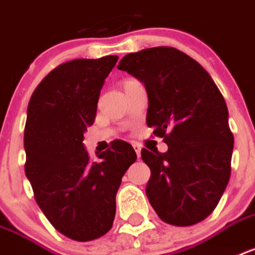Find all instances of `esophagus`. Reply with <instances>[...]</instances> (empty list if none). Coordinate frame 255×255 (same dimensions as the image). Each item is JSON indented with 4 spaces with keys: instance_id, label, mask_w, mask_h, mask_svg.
I'll list each match as a JSON object with an SVG mask.
<instances>
[{
    "instance_id": "obj_1",
    "label": "esophagus",
    "mask_w": 255,
    "mask_h": 255,
    "mask_svg": "<svg viewBox=\"0 0 255 255\" xmlns=\"http://www.w3.org/2000/svg\"><path fill=\"white\" fill-rule=\"evenodd\" d=\"M133 149H134V152H136V154H137L138 158H140V156H141V146L138 145V144H133Z\"/></svg>"
}]
</instances>
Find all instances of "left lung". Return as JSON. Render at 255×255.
<instances>
[{
    "instance_id": "8db88e82",
    "label": "left lung",
    "mask_w": 255,
    "mask_h": 255,
    "mask_svg": "<svg viewBox=\"0 0 255 255\" xmlns=\"http://www.w3.org/2000/svg\"><path fill=\"white\" fill-rule=\"evenodd\" d=\"M118 69L144 84L146 124L169 146L165 153L141 150L150 169L149 203L167 224L204 220L231 177L233 134L220 90L198 61L171 47L128 53Z\"/></svg>"
}]
</instances>
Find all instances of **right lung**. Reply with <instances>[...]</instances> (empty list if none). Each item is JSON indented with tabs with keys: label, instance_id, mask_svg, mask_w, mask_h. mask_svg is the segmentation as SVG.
I'll list each match as a JSON object with an SVG mask.
<instances>
[{
	"label": "right lung",
	"instance_id": "right-lung-1",
	"mask_svg": "<svg viewBox=\"0 0 255 255\" xmlns=\"http://www.w3.org/2000/svg\"><path fill=\"white\" fill-rule=\"evenodd\" d=\"M117 61L118 56H105L61 64L43 78L27 107L26 177L49 223L76 241H92L111 229L118 188L137 158L123 140L97 158L82 142Z\"/></svg>",
	"mask_w": 255,
	"mask_h": 255
}]
</instances>
